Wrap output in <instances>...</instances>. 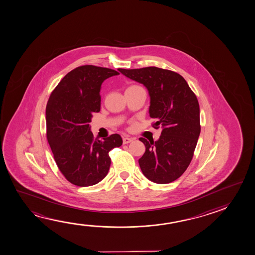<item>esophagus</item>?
I'll use <instances>...</instances> for the list:
<instances>
[{
	"instance_id": "obj_1",
	"label": "esophagus",
	"mask_w": 255,
	"mask_h": 255,
	"mask_svg": "<svg viewBox=\"0 0 255 255\" xmlns=\"http://www.w3.org/2000/svg\"><path fill=\"white\" fill-rule=\"evenodd\" d=\"M133 140V138H129V137H125V138H123V143L124 144H128L129 142H131Z\"/></svg>"
}]
</instances>
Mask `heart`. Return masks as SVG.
Here are the masks:
<instances>
[{
    "label": "heart",
    "instance_id": "obj_1",
    "mask_svg": "<svg viewBox=\"0 0 255 255\" xmlns=\"http://www.w3.org/2000/svg\"><path fill=\"white\" fill-rule=\"evenodd\" d=\"M130 87H139V86H138V85H131V86H129V88Z\"/></svg>",
    "mask_w": 255,
    "mask_h": 255
}]
</instances>
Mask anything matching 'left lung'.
<instances>
[{"mask_svg":"<svg viewBox=\"0 0 255 255\" xmlns=\"http://www.w3.org/2000/svg\"><path fill=\"white\" fill-rule=\"evenodd\" d=\"M119 71L146 86L149 116L154 128L162 127L158 140H146L138 164L143 174L154 183L166 184L180 178L191 162L201 131L200 109L196 94L176 72L156 67Z\"/></svg>","mask_w":255,"mask_h":255,"instance_id":"left-lung-1","label":"left lung"}]
</instances>
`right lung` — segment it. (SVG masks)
Listing matches in <instances>:
<instances>
[{
  "label": "right lung",
  "mask_w": 255,
  "mask_h": 255,
  "mask_svg": "<svg viewBox=\"0 0 255 255\" xmlns=\"http://www.w3.org/2000/svg\"><path fill=\"white\" fill-rule=\"evenodd\" d=\"M118 72L85 65L64 76L46 106L47 139L59 171L79 187L99 183L109 172V152L121 146L119 134L100 140L91 129L93 113L101 111V84Z\"/></svg>",
  "instance_id": "1"
}]
</instances>
